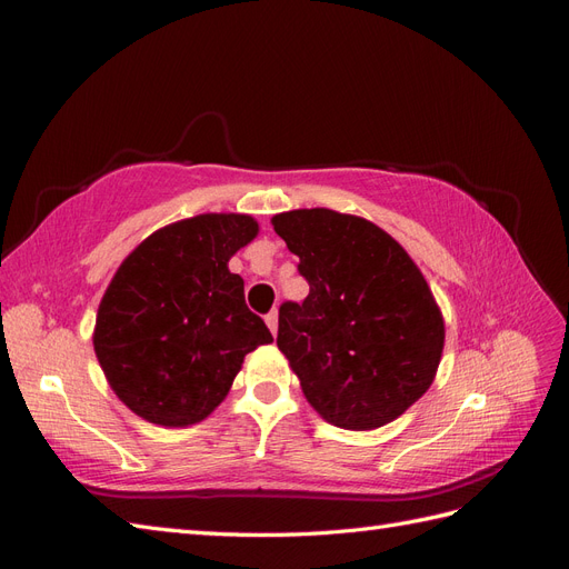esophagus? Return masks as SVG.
Masks as SVG:
<instances>
[{
	"label": "esophagus",
	"instance_id": "34e87169",
	"mask_svg": "<svg viewBox=\"0 0 569 569\" xmlns=\"http://www.w3.org/2000/svg\"><path fill=\"white\" fill-rule=\"evenodd\" d=\"M266 325L270 327L272 335H278V311H270V313L266 316Z\"/></svg>",
	"mask_w": 569,
	"mask_h": 569
}]
</instances>
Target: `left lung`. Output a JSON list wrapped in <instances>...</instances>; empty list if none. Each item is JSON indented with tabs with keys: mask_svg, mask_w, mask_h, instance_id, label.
Returning <instances> with one entry per match:
<instances>
[{
	"mask_svg": "<svg viewBox=\"0 0 569 569\" xmlns=\"http://www.w3.org/2000/svg\"><path fill=\"white\" fill-rule=\"evenodd\" d=\"M308 297L280 306L278 347L322 420L377 429L435 382L443 318L420 268L375 222L330 209L272 216Z\"/></svg>",
	"mask_w": 569,
	"mask_h": 569,
	"instance_id": "left-lung-1",
	"label": "left lung"
}]
</instances>
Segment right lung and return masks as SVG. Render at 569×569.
Masks as SVG:
<instances>
[{
  "mask_svg": "<svg viewBox=\"0 0 569 569\" xmlns=\"http://www.w3.org/2000/svg\"><path fill=\"white\" fill-rule=\"evenodd\" d=\"M258 234L244 213H201L149 234L101 297L94 353L116 396L161 427L209 418L244 356L272 335L228 261Z\"/></svg>",
  "mask_w": 569,
  "mask_h": 569,
  "instance_id": "right-lung-1",
  "label": "right lung"
}]
</instances>
